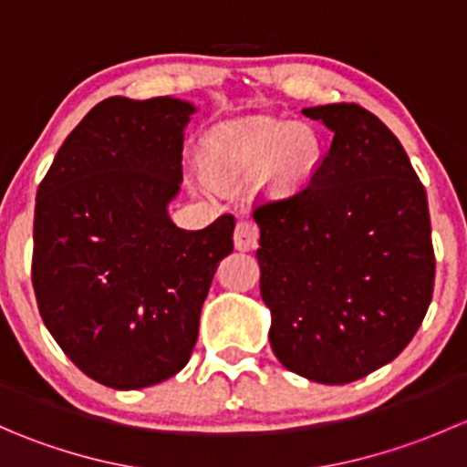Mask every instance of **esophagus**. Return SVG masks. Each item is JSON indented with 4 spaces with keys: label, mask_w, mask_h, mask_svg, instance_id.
<instances>
[{
    "label": "esophagus",
    "mask_w": 467,
    "mask_h": 467,
    "mask_svg": "<svg viewBox=\"0 0 467 467\" xmlns=\"http://www.w3.org/2000/svg\"><path fill=\"white\" fill-rule=\"evenodd\" d=\"M257 242H260L257 223H253V221H239L237 228H234V248L237 251H253V248H257Z\"/></svg>",
    "instance_id": "obj_1"
}]
</instances>
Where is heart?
<instances>
[{"label":"heart","instance_id":"obj_1","mask_svg":"<svg viewBox=\"0 0 467 467\" xmlns=\"http://www.w3.org/2000/svg\"><path fill=\"white\" fill-rule=\"evenodd\" d=\"M323 144L307 124L260 119L225 126L205 140L201 164L214 185L246 178L264 169L268 187L277 194L303 190L321 167Z\"/></svg>","mask_w":467,"mask_h":467}]
</instances>
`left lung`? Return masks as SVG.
Listing matches in <instances>:
<instances>
[{
	"instance_id": "1",
	"label": "left lung",
	"mask_w": 467,
	"mask_h": 467,
	"mask_svg": "<svg viewBox=\"0 0 467 467\" xmlns=\"http://www.w3.org/2000/svg\"><path fill=\"white\" fill-rule=\"evenodd\" d=\"M334 133L312 181L257 205L260 291L273 352L318 384L393 361L434 294L427 194L400 140L357 103L305 108Z\"/></svg>"
}]
</instances>
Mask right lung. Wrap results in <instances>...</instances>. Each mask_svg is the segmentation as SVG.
<instances>
[{
  "mask_svg": "<svg viewBox=\"0 0 467 467\" xmlns=\"http://www.w3.org/2000/svg\"><path fill=\"white\" fill-rule=\"evenodd\" d=\"M194 112L171 97L106 99L37 187V309L65 355L110 389H144L185 368L212 277L233 253V214L203 230L169 219Z\"/></svg>",
  "mask_w": 467,
  "mask_h": 467,
  "instance_id": "right-lung-1",
  "label": "right lung"
}]
</instances>
